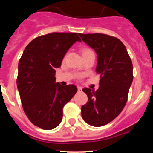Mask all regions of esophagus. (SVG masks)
Here are the masks:
<instances>
[{
  "mask_svg": "<svg viewBox=\"0 0 153 153\" xmlns=\"http://www.w3.org/2000/svg\"><path fill=\"white\" fill-rule=\"evenodd\" d=\"M77 90L79 92H81L82 91V87H80V86H77Z\"/></svg>",
  "mask_w": 153,
  "mask_h": 153,
  "instance_id": "esophagus-1",
  "label": "esophagus"
}]
</instances>
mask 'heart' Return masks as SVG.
<instances>
[{"label": "heart", "mask_w": 153, "mask_h": 153, "mask_svg": "<svg viewBox=\"0 0 153 153\" xmlns=\"http://www.w3.org/2000/svg\"><path fill=\"white\" fill-rule=\"evenodd\" d=\"M91 52H93V51H92L91 50H90V49H84L83 51V54H85V53H91Z\"/></svg>", "instance_id": "heart-1"}]
</instances>
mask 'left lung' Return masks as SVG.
Masks as SVG:
<instances>
[{
	"label": "left lung",
	"mask_w": 153,
	"mask_h": 153,
	"mask_svg": "<svg viewBox=\"0 0 153 153\" xmlns=\"http://www.w3.org/2000/svg\"><path fill=\"white\" fill-rule=\"evenodd\" d=\"M96 51L100 86L97 91L83 89L88 102L81 107L85 122L102 126L117 118L123 109L133 79L132 63L125 45L118 38L103 33H79Z\"/></svg>",
	"instance_id": "obj_1"
}]
</instances>
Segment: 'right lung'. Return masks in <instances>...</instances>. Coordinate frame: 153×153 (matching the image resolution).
Wrapping results in <instances>:
<instances>
[{
	"label": "right lung",
	"instance_id": "add662e5",
	"mask_svg": "<svg viewBox=\"0 0 153 153\" xmlns=\"http://www.w3.org/2000/svg\"><path fill=\"white\" fill-rule=\"evenodd\" d=\"M81 42L79 33H51L33 39L18 63L17 86L24 111L33 125L49 130L63 117V108L77 92L74 85L56 82L55 69L70 47Z\"/></svg>",
	"mask_w": 153,
	"mask_h": 153
}]
</instances>
